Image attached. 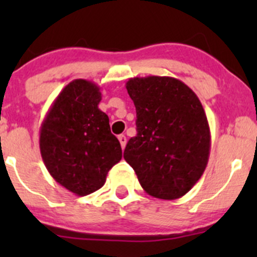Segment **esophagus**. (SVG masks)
<instances>
[{
    "mask_svg": "<svg viewBox=\"0 0 257 257\" xmlns=\"http://www.w3.org/2000/svg\"><path fill=\"white\" fill-rule=\"evenodd\" d=\"M118 139H119V142H120L121 148L124 149V147H125V144H126V137L124 136V134H120V136L118 137Z\"/></svg>",
    "mask_w": 257,
    "mask_h": 257,
    "instance_id": "esophagus-1",
    "label": "esophagus"
}]
</instances>
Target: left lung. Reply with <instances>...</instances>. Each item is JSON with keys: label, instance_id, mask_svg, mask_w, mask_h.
Returning <instances> with one entry per match:
<instances>
[{"label": "left lung", "instance_id": "8db88e82", "mask_svg": "<svg viewBox=\"0 0 257 257\" xmlns=\"http://www.w3.org/2000/svg\"><path fill=\"white\" fill-rule=\"evenodd\" d=\"M126 90L137 110V136L124 159L149 195L175 200L185 195L208 165L210 128L198 95L173 77H136Z\"/></svg>", "mask_w": 257, "mask_h": 257}]
</instances>
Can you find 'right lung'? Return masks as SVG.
Returning a JSON list of instances; mask_svg holds the SVG:
<instances>
[{
  "label": "right lung",
  "mask_w": 257,
  "mask_h": 257,
  "mask_svg": "<svg viewBox=\"0 0 257 257\" xmlns=\"http://www.w3.org/2000/svg\"><path fill=\"white\" fill-rule=\"evenodd\" d=\"M100 99L95 83L72 80L54 99L41 125L40 149L48 173L78 196L102 188L108 172L121 159L109 118L98 108Z\"/></svg>",
  "instance_id": "add662e5"
}]
</instances>
